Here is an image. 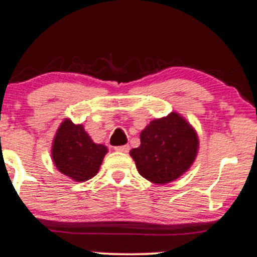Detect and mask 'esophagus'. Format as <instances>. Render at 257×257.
Wrapping results in <instances>:
<instances>
[{"instance_id":"1","label":"esophagus","mask_w":257,"mask_h":257,"mask_svg":"<svg viewBox=\"0 0 257 257\" xmlns=\"http://www.w3.org/2000/svg\"><path fill=\"white\" fill-rule=\"evenodd\" d=\"M116 151H120V152H128L130 151V146L128 145H123V146H117L115 147Z\"/></svg>"}]
</instances>
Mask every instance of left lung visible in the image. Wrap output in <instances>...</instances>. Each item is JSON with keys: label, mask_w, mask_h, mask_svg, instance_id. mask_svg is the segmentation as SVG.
<instances>
[{"label": "left lung", "mask_w": 257, "mask_h": 257, "mask_svg": "<svg viewBox=\"0 0 257 257\" xmlns=\"http://www.w3.org/2000/svg\"><path fill=\"white\" fill-rule=\"evenodd\" d=\"M141 145L130 151L137 171L152 184L175 181L191 167L199 152V136L177 112L150 121L140 134Z\"/></svg>", "instance_id": "left-lung-1"}]
</instances>
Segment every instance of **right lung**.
<instances>
[{"instance_id":"obj_1","label":"right lung","mask_w":257,"mask_h":257,"mask_svg":"<svg viewBox=\"0 0 257 257\" xmlns=\"http://www.w3.org/2000/svg\"><path fill=\"white\" fill-rule=\"evenodd\" d=\"M107 152L105 145L93 142L85 127L70 118L58 126L51 147V157L58 171L76 182L92 179Z\"/></svg>"}]
</instances>
